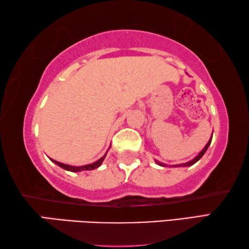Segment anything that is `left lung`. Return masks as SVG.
I'll return each instance as SVG.
<instances>
[{"mask_svg":"<svg viewBox=\"0 0 249 249\" xmlns=\"http://www.w3.org/2000/svg\"><path fill=\"white\" fill-rule=\"evenodd\" d=\"M212 135H213V134H212ZM211 141H212V137L210 138V141L208 142V144L205 145L204 148L200 151V154L197 155L196 157H195V158H193L192 160H190V161H188V162H185V163H181V165H175L174 167H189V166H192V165H195V163H196V161H199V160L201 159L202 156H203V155L205 154V151L208 150L209 146H210V144H211ZM156 163H157V165H159V166H162V167H165V166H166L165 163H162V162H160V161H157V160H156Z\"/></svg>","mask_w":249,"mask_h":249,"instance_id":"8db88e82","label":"left lung"}]
</instances>
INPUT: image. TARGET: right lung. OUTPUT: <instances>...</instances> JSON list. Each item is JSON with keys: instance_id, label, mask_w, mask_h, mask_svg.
Wrapping results in <instances>:
<instances>
[{"instance_id": "add662e5", "label": "right lung", "mask_w": 249, "mask_h": 249, "mask_svg": "<svg viewBox=\"0 0 249 249\" xmlns=\"http://www.w3.org/2000/svg\"><path fill=\"white\" fill-rule=\"evenodd\" d=\"M105 156H107V154H105L102 158H100L98 161H95L93 163H90V165H86V166H80V167H75V166H69V165H65V163H61V162H58L56 161V160L52 159V161L56 163V165H58L59 167H61L62 169L65 170H68V171H72V172H80V171H83V170H93V169H96V168H99L101 166V163H102V161L105 158Z\"/></svg>"}]
</instances>
